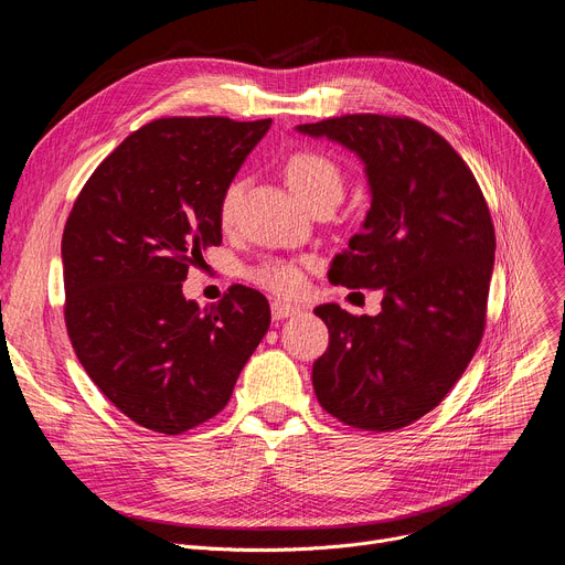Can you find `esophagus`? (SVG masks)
<instances>
[{
  "label": "esophagus",
  "instance_id": "obj_1",
  "mask_svg": "<svg viewBox=\"0 0 565 565\" xmlns=\"http://www.w3.org/2000/svg\"><path fill=\"white\" fill-rule=\"evenodd\" d=\"M270 309H273V318H275V320H284V318L295 316V313L300 311V307H295V305L284 302V300H275V302L270 305Z\"/></svg>",
  "mask_w": 565,
  "mask_h": 565
}]
</instances>
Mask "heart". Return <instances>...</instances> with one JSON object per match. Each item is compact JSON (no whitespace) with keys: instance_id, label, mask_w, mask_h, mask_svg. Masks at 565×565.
<instances>
[{"instance_id":"obj_1","label":"heart","mask_w":565,"mask_h":565,"mask_svg":"<svg viewBox=\"0 0 565 565\" xmlns=\"http://www.w3.org/2000/svg\"><path fill=\"white\" fill-rule=\"evenodd\" d=\"M288 183L309 207L322 201L339 203L343 196V171L339 164L318 151H300L286 162ZM243 199V181H231L220 199V222L224 226L235 222L237 205ZM252 281L275 292H292L302 284V275L295 265L267 260L249 273Z\"/></svg>"}]
</instances>
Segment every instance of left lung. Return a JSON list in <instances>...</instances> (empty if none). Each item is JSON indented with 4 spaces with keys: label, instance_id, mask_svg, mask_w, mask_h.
Returning a JSON list of instances; mask_svg holds the SVG:
<instances>
[{
    "label": "left lung",
    "instance_id": "1",
    "mask_svg": "<svg viewBox=\"0 0 565 565\" xmlns=\"http://www.w3.org/2000/svg\"><path fill=\"white\" fill-rule=\"evenodd\" d=\"M364 164L371 207L330 281L382 288L377 316L313 309L330 330L313 364L318 403L362 430H396L451 392L477 352L494 265V228L462 158L412 118L348 114L295 128Z\"/></svg>",
    "mask_w": 565,
    "mask_h": 565
}]
</instances>
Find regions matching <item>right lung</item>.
I'll return each instance as SVG.
<instances>
[{
	"label": "right lung",
	"instance_id": "1",
	"mask_svg": "<svg viewBox=\"0 0 565 565\" xmlns=\"http://www.w3.org/2000/svg\"><path fill=\"white\" fill-rule=\"evenodd\" d=\"M265 121L160 118L88 178L62 237L66 328L96 387L135 424L185 433L228 403L270 328V305L233 286L201 309L190 265L222 243L220 199Z\"/></svg>",
	"mask_w": 565,
	"mask_h": 565
}]
</instances>
